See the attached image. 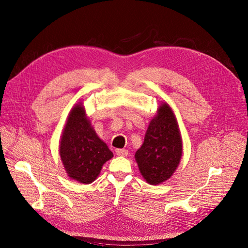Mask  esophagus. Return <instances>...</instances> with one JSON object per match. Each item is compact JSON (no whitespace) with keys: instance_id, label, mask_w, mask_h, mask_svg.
<instances>
[{"instance_id":"obj_1","label":"esophagus","mask_w":248,"mask_h":248,"mask_svg":"<svg viewBox=\"0 0 248 248\" xmlns=\"http://www.w3.org/2000/svg\"><path fill=\"white\" fill-rule=\"evenodd\" d=\"M115 153H116L117 155H120V157H126L127 154H128V152L124 149H117L115 151Z\"/></svg>"}]
</instances>
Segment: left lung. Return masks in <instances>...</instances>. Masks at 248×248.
I'll return each mask as SVG.
<instances>
[{
    "label": "left lung",
    "instance_id": "8db88e82",
    "mask_svg": "<svg viewBox=\"0 0 248 248\" xmlns=\"http://www.w3.org/2000/svg\"><path fill=\"white\" fill-rule=\"evenodd\" d=\"M183 142L176 115L167 102L160 104L135 155L140 173L150 185L170 179L181 162Z\"/></svg>",
    "mask_w": 248,
    "mask_h": 248
}]
</instances>
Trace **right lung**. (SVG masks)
<instances>
[{
	"instance_id": "right-lung-1",
	"label": "right lung",
	"mask_w": 248,
	"mask_h": 248,
	"mask_svg": "<svg viewBox=\"0 0 248 248\" xmlns=\"http://www.w3.org/2000/svg\"><path fill=\"white\" fill-rule=\"evenodd\" d=\"M59 155L67 176L82 184L95 181L102 166L113 157L108 145L96 135L82 102L75 103L68 114Z\"/></svg>"
}]
</instances>
